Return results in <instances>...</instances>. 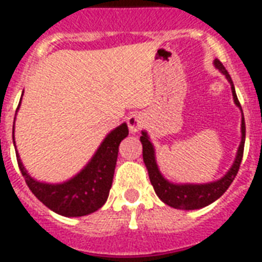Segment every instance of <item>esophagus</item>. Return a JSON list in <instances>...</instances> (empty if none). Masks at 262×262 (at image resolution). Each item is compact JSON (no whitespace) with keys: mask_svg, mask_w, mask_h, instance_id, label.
<instances>
[{"mask_svg":"<svg viewBox=\"0 0 262 262\" xmlns=\"http://www.w3.org/2000/svg\"><path fill=\"white\" fill-rule=\"evenodd\" d=\"M127 126H129V129H130L132 132H137V127L140 126L139 121H137L135 117H129V118H127Z\"/></svg>","mask_w":262,"mask_h":262,"instance_id":"esophagus-1","label":"esophagus"}]
</instances>
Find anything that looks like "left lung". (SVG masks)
<instances>
[{
	"label": "left lung",
	"mask_w": 262,
	"mask_h": 262,
	"mask_svg": "<svg viewBox=\"0 0 262 262\" xmlns=\"http://www.w3.org/2000/svg\"><path fill=\"white\" fill-rule=\"evenodd\" d=\"M20 106H21V98L16 108L14 121ZM14 121L13 145L16 149L18 168L26 179L27 186L30 187V190L36 195V199L40 203L45 204L53 212L65 217H80V216L91 215L104 205L113 182L119 144L129 133L125 123L113 129L103 139L91 160H88V163L77 174L63 182L49 183L35 179L23 164L14 141Z\"/></svg>",
	"instance_id": "1"
}]
</instances>
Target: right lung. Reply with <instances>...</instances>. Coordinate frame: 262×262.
<instances>
[{
	"mask_svg": "<svg viewBox=\"0 0 262 262\" xmlns=\"http://www.w3.org/2000/svg\"><path fill=\"white\" fill-rule=\"evenodd\" d=\"M215 68L226 76V79L228 80V83L231 84L232 96H234V102L238 107H239V102L236 98L235 88L232 84V80L228 75V72L226 71V68L223 67V63L220 61H216ZM242 140H241L239 147L236 151V156L234 159V163L230 167L226 174L217 181L209 183H200V185H177V183L168 182L167 179L164 178L162 172L158 168L155 158V148L154 144L151 143V140L148 137V133L145 130L141 132V137L140 141L143 144V159L144 163L147 166L148 174H149V179L154 189H155L156 194L164 204H167L168 207H172L175 209H186V211H191V209H200L212 204L215 200H217L220 195L223 194L224 191L227 190L228 186L231 185V182L235 178L236 172L239 170L241 162H242V156H244V147H245V132L244 126H242Z\"/></svg>",
	"mask_w": 262,
	"mask_h": 262,
	"instance_id": "add662e5",
	"label": "right lung"
}]
</instances>
